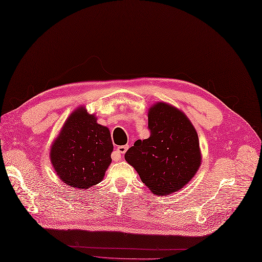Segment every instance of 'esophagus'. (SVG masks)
I'll use <instances>...</instances> for the list:
<instances>
[{"instance_id":"esophagus-1","label":"esophagus","mask_w":262,"mask_h":262,"mask_svg":"<svg viewBox=\"0 0 262 262\" xmlns=\"http://www.w3.org/2000/svg\"><path fill=\"white\" fill-rule=\"evenodd\" d=\"M127 149H128V146H127V145H126V146H118L116 150H117V152H118V154L123 155V154H126Z\"/></svg>"}]
</instances>
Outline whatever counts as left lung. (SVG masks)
Masks as SVG:
<instances>
[{
	"label": "left lung",
	"mask_w": 262,
	"mask_h": 262,
	"mask_svg": "<svg viewBox=\"0 0 262 262\" xmlns=\"http://www.w3.org/2000/svg\"><path fill=\"white\" fill-rule=\"evenodd\" d=\"M148 128L150 136L136 141L124 159L154 194L177 192L201 166L197 132L183 112L164 102L149 108Z\"/></svg>",
	"instance_id": "left-lung-1"
}]
</instances>
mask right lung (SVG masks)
<instances>
[{"label":"right lung","mask_w":262,"mask_h":262,"mask_svg":"<svg viewBox=\"0 0 262 262\" xmlns=\"http://www.w3.org/2000/svg\"><path fill=\"white\" fill-rule=\"evenodd\" d=\"M112 151L110 130L80 106L65 121L50 149V159L61 181L85 190L101 182Z\"/></svg>","instance_id":"obj_1"}]
</instances>
